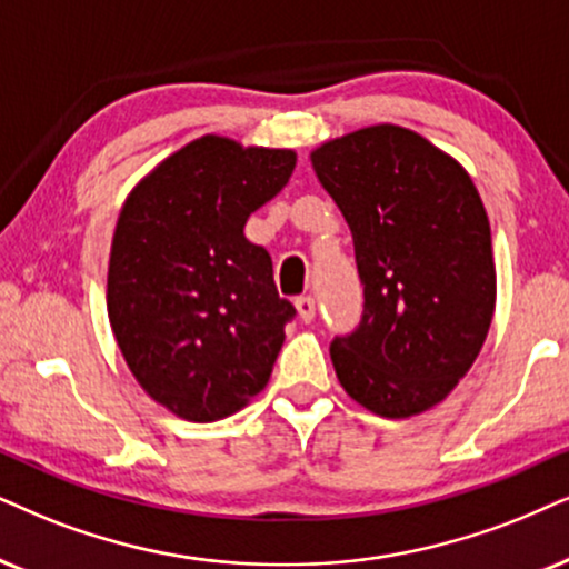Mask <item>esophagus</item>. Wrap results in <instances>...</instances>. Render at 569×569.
Listing matches in <instances>:
<instances>
[{
	"label": "esophagus",
	"mask_w": 569,
	"mask_h": 569,
	"mask_svg": "<svg viewBox=\"0 0 569 569\" xmlns=\"http://www.w3.org/2000/svg\"><path fill=\"white\" fill-rule=\"evenodd\" d=\"M293 305H297L299 318L305 320V322H309V320L315 318V299L309 297V293H305V297H297V301H293Z\"/></svg>",
	"instance_id": "esophagus-1"
}]
</instances>
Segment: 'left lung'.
<instances>
[{
    "label": "left lung",
    "mask_w": 569,
    "mask_h": 569,
    "mask_svg": "<svg viewBox=\"0 0 569 569\" xmlns=\"http://www.w3.org/2000/svg\"><path fill=\"white\" fill-rule=\"evenodd\" d=\"M312 164L349 222L362 318L330 341L347 393L380 417L426 412L472 368L496 305L491 226L470 176L399 126L322 143Z\"/></svg>",
    "instance_id": "1"
}]
</instances>
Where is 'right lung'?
I'll list each match as a JSON object with an SVG mask.
<instances>
[{"label": "right lung", "mask_w": 569, "mask_h": 569, "mask_svg": "<svg viewBox=\"0 0 569 569\" xmlns=\"http://www.w3.org/2000/svg\"><path fill=\"white\" fill-rule=\"evenodd\" d=\"M289 149L191 141L136 186L118 218L107 312L128 368L172 415L212 422L268 386L297 309L249 214L291 178Z\"/></svg>", "instance_id": "1"}]
</instances>
